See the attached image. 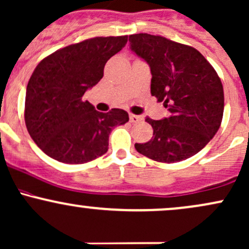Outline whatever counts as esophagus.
Segmentation results:
<instances>
[{"instance_id": "obj_1", "label": "esophagus", "mask_w": 249, "mask_h": 249, "mask_svg": "<svg viewBox=\"0 0 249 249\" xmlns=\"http://www.w3.org/2000/svg\"><path fill=\"white\" fill-rule=\"evenodd\" d=\"M141 120H143L141 116H137V114H133V113H130V122L131 123H138L141 122Z\"/></svg>"}]
</instances>
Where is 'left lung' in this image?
Listing matches in <instances>:
<instances>
[{
    "mask_svg": "<svg viewBox=\"0 0 249 249\" xmlns=\"http://www.w3.org/2000/svg\"><path fill=\"white\" fill-rule=\"evenodd\" d=\"M129 41L151 70V95L171 113L162 120L146 117L154 136L146 143H136V150L160 163L196 155L222 122L225 95L216 71L191 46L146 33L130 35Z\"/></svg>",
    "mask_w": 249,
    "mask_h": 249,
    "instance_id": "obj_1",
    "label": "left lung"
}]
</instances>
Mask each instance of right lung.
<instances>
[{
	"label": "right lung",
	"mask_w": 249,
	"mask_h": 249,
	"mask_svg": "<svg viewBox=\"0 0 249 249\" xmlns=\"http://www.w3.org/2000/svg\"><path fill=\"white\" fill-rule=\"evenodd\" d=\"M126 42L127 35L92 37L58 49L35 67L27 85L24 122L49 157L67 164L91 162L107 152L112 129L129 122L126 111L103 113L83 100Z\"/></svg>",
	"instance_id": "obj_1"
}]
</instances>
